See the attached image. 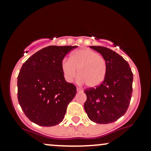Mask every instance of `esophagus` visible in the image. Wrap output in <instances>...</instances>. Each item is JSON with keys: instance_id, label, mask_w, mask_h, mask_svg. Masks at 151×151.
Masks as SVG:
<instances>
[{"instance_id": "obj_1", "label": "esophagus", "mask_w": 151, "mask_h": 151, "mask_svg": "<svg viewBox=\"0 0 151 151\" xmlns=\"http://www.w3.org/2000/svg\"><path fill=\"white\" fill-rule=\"evenodd\" d=\"M77 91L78 93H81V92H83V90H82L81 88H77Z\"/></svg>"}]
</instances>
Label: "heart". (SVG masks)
Listing matches in <instances>:
<instances>
[{"label":"heart","mask_w":151,"mask_h":151,"mask_svg":"<svg viewBox=\"0 0 151 151\" xmlns=\"http://www.w3.org/2000/svg\"><path fill=\"white\" fill-rule=\"evenodd\" d=\"M61 70L64 79L71 83L77 76L80 82L90 88L99 86L104 80L107 71L106 60L98 52L88 48L77 50L70 58L61 61Z\"/></svg>","instance_id":"heart-1"}]
</instances>
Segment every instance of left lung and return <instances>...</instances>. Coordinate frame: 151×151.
<instances>
[{"label":"left lung","instance_id":"obj_1","mask_svg":"<svg viewBox=\"0 0 151 151\" xmlns=\"http://www.w3.org/2000/svg\"><path fill=\"white\" fill-rule=\"evenodd\" d=\"M105 59L107 66L104 81L85 90L84 108L90 120L100 124L113 123L126 112L132 94L133 73L129 63L113 50L91 46Z\"/></svg>","mask_w":151,"mask_h":151}]
</instances>
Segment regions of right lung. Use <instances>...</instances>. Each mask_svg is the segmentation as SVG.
I'll return each mask as SVG.
<instances>
[{"mask_svg":"<svg viewBox=\"0 0 151 151\" xmlns=\"http://www.w3.org/2000/svg\"><path fill=\"white\" fill-rule=\"evenodd\" d=\"M77 46H48L23 63L17 77V98L27 118L42 126H53L63 120L68 104L77 93L65 80L61 61Z\"/></svg>","mask_w":151,"mask_h":151,"instance_id":"obj_1","label":"right lung"}]
</instances>
